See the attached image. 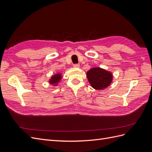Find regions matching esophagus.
Wrapping results in <instances>:
<instances>
[{"label":"esophagus","instance_id":"1","mask_svg":"<svg viewBox=\"0 0 152 152\" xmlns=\"http://www.w3.org/2000/svg\"><path fill=\"white\" fill-rule=\"evenodd\" d=\"M73 67L79 68L80 67V65H79V64H75V65H73Z\"/></svg>","mask_w":152,"mask_h":152}]
</instances>
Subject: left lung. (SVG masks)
I'll return each instance as SVG.
<instances>
[{"label":"left lung","instance_id":"8db88e82","mask_svg":"<svg viewBox=\"0 0 152 152\" xmlns=\"http://www.w3.org/2000/svg\"><path fill=\"white\" fill-rule=\"evenodd\" d=\"M86 74L91 86L96 90L107 88L111 84L113 80V75L111 72L99 67L91 68Z\"/></svg>","mask_w":152,"mask_h":152}]
</instances>
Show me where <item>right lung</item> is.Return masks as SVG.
Masks as SVG:
<instances>
[{
	"instance_id": "add662e5",
	"label": "right lung",
	"mask_w": 152,
	"mask_h": 152,
	"mask_svg": "<svg viewBox=\"0 0 152 152\" xmlns=\"http://www.w3.org/2000/svg\"><path fill=\"white\" fill-rule=\"evenodd\" d=\"M62 79V76L61 73H56L54 75H53L50 79L49 80V82L50 84L53 85V86H58V84L59 82V81L61 80Z\"/></svg>"
}]
</instances>
